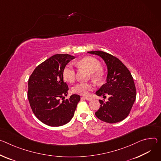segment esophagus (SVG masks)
I'll list each match as a JSON object with an SVG mask.
<instances>
[{
  "label": "esophagus",
  "mask_w": 161,
  "mask_h": 161,
  "mask_svg": "<svg viewBox=\"0 0 161 161\" xmlns=\"http://www.w3.org/2000/svg\"><path fill=\"white\" fill-rule=\"evenodd\" d=\"M81 99H86L87 101H91L92 99L91 97H82Z\"/></svg>",
  "instance_id": "1"
}]
</instances>
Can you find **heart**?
I'll return each instance as SVG.
<instances>
[{"label": "heart", "instance_id": "b5f03b06", "mask_svg": "<svg viewBox=\"0 0 161 161\" xmlns=\"http://www.w3.org/2000/svg\"><path fill=\"white\" fill-rule=\"evenodd\" d=\"M78 65L85 68L91 72V77L96 81H99L103 78V72L100 69L101 64L98 60L94 57L86 56L83 58L78 62ZM63 76L69 82L71 83L75 81L76 78V70L72 64H68L64 67ZM93 89L94 85L91 83L80 82L73 87L72 91L75 93L85 96L89 94V91L93 90Z\"/></svg>", "mask_w": 161, "mask_h": 161}]
</instances>
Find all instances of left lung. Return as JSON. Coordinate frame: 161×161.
<instances>
[{
    "mask_svg": "<svg viewBox=\"0 0 161 161\" xmlns=\"http://www.w3.org/2000/svg\"><path fill=\"white\" fill-rule=\"evenodd\" d=\"M89 54L100 56L107 67V83L96 91L98 96L108 94L110 97L101 104L95 113L98 119L108 123H115L128 115L136 98L134 79L127 67L116 57L103 51H89Z\"/></svg>",
    "mask_w": 161,
    "mask_h": 161,
    "instance_id": "obj_1",
    "label": "left lung"
}]
</instances>
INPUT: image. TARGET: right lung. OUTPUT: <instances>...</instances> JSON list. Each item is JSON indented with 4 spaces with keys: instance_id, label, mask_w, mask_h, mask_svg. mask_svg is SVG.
I'll use <instances>...</instances> for the list:
<instances>
[{
    "instance_id": "1",
    "label": "right lung",
    "mask_w": 161,
    "mask_h": 161,
    "mask_svg": "<svg viewBox=\"0 0 161 161\" xmlns=\"http://www.w3.org/2000/svg\"><path fill=\"white\" fill-rule=\"evenodd\" d=\"M75 58L67 54H57L37 66L28 81L27 97L36 118L48 126H60L69 123L74 116L80 96H67L68 86L64 81L63 70Z\"/></svg>"
}]
</instances>
